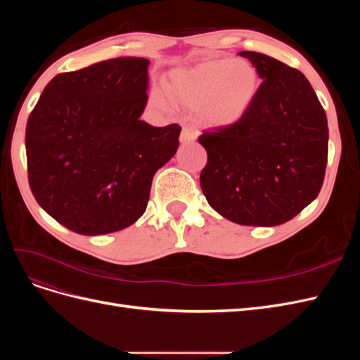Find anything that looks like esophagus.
Returning a JSON list of instances; mask_svg holds the SVG:
<instances>
[{"label":"esophagus","mask_w":360,"mask_h":360,"mask_svg":"<svg viewBox=\"0 0 360 360\" xmlns=\"http://www.w3.org/2000/svg\"><path fill=\"white\" fill-rule=\"evenodd\" d=\"M198 138V132L197 130H193L192 127H183L181 134H180V143L181 144H189L193 143L195 139Z\"/></svg>","instance_id":"34e87169"}]
</instances>
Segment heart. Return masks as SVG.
<instances>
[{"mask_svg": "<svg viewBox=\"0 0 360 360\" xmlns=\"http://www.w3.org/2000/svg\"><path fill=\"white\" fill-rule=\"evenodd\" d=\"M259 90L257 69L242 58L201 61L195 66L172 70L165 81V94L174 105L195 110L209 127H231L248 115ZM155 103L168 108L160 91Z\"/></svg>", "mask_w": 360, "mask_h": 360, "instance_id": "obj_1", "label": "heart"}]
</instances>
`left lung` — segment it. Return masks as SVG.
Wrapping results in <instances>:
<instances>
[{"instance_id": "8db88e82", "label": "left lung", "mask_w": 360, "mask_h": 360, "mask_svg": "<svg viewBox=\"0 0 360 360\" xmlns=\"http://www.w3.org/2000/svg\"><path fill=\"white\" fill-rule=\"evenodd\" d=\"M240 56L263 82L242 122L198 138L207 151L200 184L225 219L275 226L317 198L328 163V118L302 72L259 52Z\"/></svg>"}]
</instances>
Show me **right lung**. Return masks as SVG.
Segmentation results:
<instances>
[{
    "label": "right lung",
    "mask_w": 360,
    "mask_h": 360,
    "mask_svg": "<svg viewBox=\"0 0 360 360\" xmlns=\"http://www.w3.org/2000/svg\"><path fill=\"white\" fill-rule=\"evenodd\" d=\"M148 64L122 57L60 73L28 117L31 192L75 233L101 236L135 224L156 171L179 148V124L139 120L148 101Z\"/></svg>",
    "instance_id": "1"
}]
</instances>
